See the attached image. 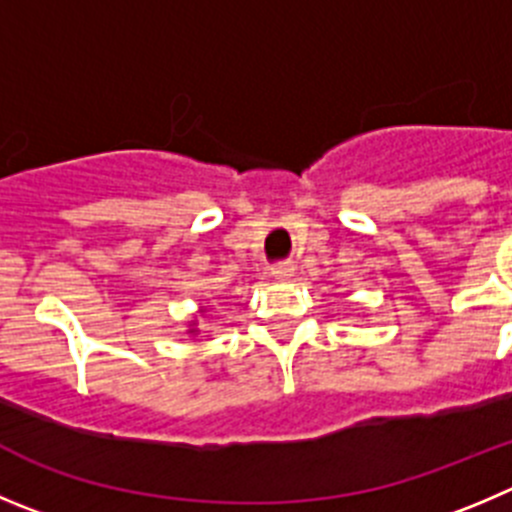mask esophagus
<instances>
[{"mask_svg": "<svg viewBox=\"0 0 512 512\" xmlns=\"http://www.w3.org/2000/svg\"><path fill=\"white\" fill-rule=\"evenodd\" d=\"M295 275L293 262H278V265H272V278L275 280H290Z\"/></svg>", "mask_w": 512, "mask_h": 512, "instance_id": "34e87169", "label": "esophagus"}]
</instances>
